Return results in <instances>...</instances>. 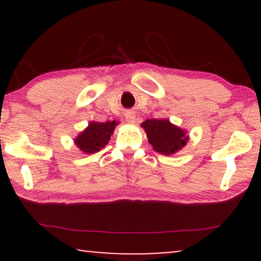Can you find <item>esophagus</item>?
Masks as SVG:
<instances>
[{
  "mask_svg": "<svg viewBox=\"0 0 261 261\" xmlns=\"http://www.w3.org/2000/svg\"><path fill=\"white\" fill-rule=\"evenodd\" d=\"M126 121L129 124H134L135 123V115L133 113H127L126 114Z\"/></svg>",
  "mask_w": 261,
  "mask_h": 261,
  "instance_id": "34e87169",
  "label": "esophagus"
}]
</instances>
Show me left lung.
Returning <instances> with one entry per match:
<instances>
[{
  "label": "left lung",
  "instance_id": "left-lung-1",
  "mask_svg": "<svg viewBox=\"0 0 261 261\" xmlns=\"http://www.w3.org/2000/svg\"><path fill=\"white\" fill-rule=\"evenodd\" d=\"M141 127L153 149L164 155L176 154L190 139L187 130L167 119H148L141 123Z\"/></svg>",
  "mask_w": 261,
  "mask_h": 261
}]
</instances>
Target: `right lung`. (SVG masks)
I'll list each match as a JSON object with an SVG mask.
<instances>
[{
    "label": "right lung",
    "instance_id": "obj_1",
    "mask_svg": "<svg viewBox=\"0 0 261 261\" xmlns=\"http://www.w3.org/2000/svg\"><path fill=\"white\" fill-rule=\"evenodd\" d=\"M117 124L119 121L116 120L106 121V122L90 121L89 126L82 130L73 140L74 145L85 154L99 152L109 142Z\"/></svg>",
    "mask_w": 261,
    "mask_h": 261
}]
</instances>
